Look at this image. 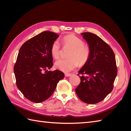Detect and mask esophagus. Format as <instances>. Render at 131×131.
Returning <instances> with one entry per match:
<instances>
[{
	"instance_id": "34e87169",
	"label": "esophagus",
	"mask_w": 131,
	"mask_h": 131,
	"mask_svg": "<svg viewBox=\"0 0 131 131\" xmlns=\"http://www.w3.org/2000/svg\"><path fill=\"white\" fill-rule=\"evenodd\" d=\"M71 74H69V73H65V77H69V76H70Z\"/></svg>"
}]
</instances>
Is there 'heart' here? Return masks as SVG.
I'll use <instances>...</instances> for the list:
<instances>
[{
    "label": "heart",
    "instance_id": "heart-1",
    "mask_svg": "<svg viewBox=\"0 0 131 131\" xmlns=\"http://www.w3.org/2000/svg\"><path fill=\"white\" fill-rule=\"evenodd\" d=\"M64 46L72 48L69 54V59H59L56 62L55 66L58 70L64 72H69L78 66H84L89 61L90 56L89 47L84 45V42L79 37L73 34L66 35L62 38ZM52 56L58 58L60 56L61 45L58 40L54 41L50 48Z\"/></svg>",
    "mask_w": 131,
    "mask_h": 131
}]
</instances>
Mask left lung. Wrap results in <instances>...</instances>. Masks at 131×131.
I'll return each mask as SVG.
<instances>
[{
	"instance_id": "obj_1",
	"label": "left lung",
	"mask_w": 131,
	"mask_h": 131,
	"mask_svg": "<svg viewBox=\"0 0 131 131\" xmlns=\"http://www.w3.org/2000/svg\"><path fill=\"white\" fill-rule=\"evenodd\" d=\"M81 34L89 45L90 56L78 72L81 82L75 92L82 101L94 104L103 101L112 92L117 68L114 52L106 42L93 33Z\"/></svg>"
}]
</instances>
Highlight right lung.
Segmentation results:
<instances>
[{"mask_svg": "<svg viewBox=\"0 0 131 131\" xmlns=\"http://www.w3.org/2000/svg\"><path fill=\"white\" fill-rule=\"evenodd\" d=\"M58 37L45 31L25 42L19 51L14 68L16 84L23 96L33 103L48 99L59 81L65 77L59 70H47L53 65L50 48Z\"/></svg>", "mask_w": 131, "mask_h": 131, "instance_id": "obj_1", "label": "right lung"}]
</instances>
